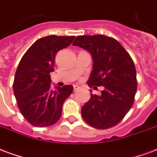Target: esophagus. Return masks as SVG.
Here are the masks:
<instances>
[{
    "label": "esophagus",
    "instance_id": "34e87169",
    "mask_svg": "<svg viewBox=\"0 0 157 157\" xmlns=\"http://www.w3.org/2000/svg\"><path fill=\"white\" fill-rule=\"evenodd\" d=\"M80 89V86H77V85H74V90H77Z\"/></svg>",
    "mask_w": 157,
    "mask_h": 157
}]
</instances>
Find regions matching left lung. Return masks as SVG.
Listing matches in <instances>:
<instances>
[{
	"mask_svg": "<svg viewBox=\"0 0 157 157\" xmlns=\"http://www.w3.org/2000/svg\"><path fill=\"white\" fill-rule=\"evenodd\" d=\"M72 45L92 56L88 86H104L101 96L90 93L82 108L83 119L96 129L115 126L132 108L136 93V71L132 57L119 41L104 35L78 36Z\"/></svg>",
	"mask_w": 157,
	"mask_h": 157,
	"instance_id": "1",
	"label": "left lung"
}]
</instances>
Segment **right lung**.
<instances>
[{"label": "right lung", "instance_id": "1", "mask_svg": "<svg viewBox=\"0 0 157 157\" xmlns=\"http://www.w3.org/2000/svg\"><path fill=\"white\" fill-rule=\"evenodd\" d=\"M74 39V36L56 35L40 38L20 61L14 78V94L21 113L32 126H52L61 118L63 103L72 93L73 86H56L52 90L50 73L54 71L56 54Z\"/></svg>", "mask_w": 157, "mask_h": 157}]
</instances>
